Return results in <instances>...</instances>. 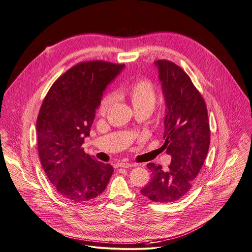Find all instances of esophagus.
Masks as SVG:
<instances>
[{
  "instance_id": "34e87169",
  "label": "esophagus",
  "mask_w": 252,
  "mask_h": 252,
  "mask_svg": "<svg viewBox=\"0 0 252 252\" xmlns=\"http://www.w3.org/2000/svg\"><path fill=\"white\" fill-rule=\"evenodd\" d=\"M118 168H131L134 165L131 164V162H127V161H122V162H118L116 165Z\"/></svg>"
}]
</instances>
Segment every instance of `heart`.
<instances>
[{"label":"heart","mask_w":252,"mask_h":252,"mask_svg":"<svg viewBox=\"0 0 252 252\" xmlns=\"http://www.w3.org/2000/svg\"><path fill=\"white\" fill-rule=\"evenodd\" d=\"M118 96L128 98L131 101V105L134 111L143 110L151 113L157 102V93L155 86L151 81L145 79L136 80L123 87L118 93ZM115 97L112 94H107L103 96L99 103L98 113L100 115H105L112 106Z\"/></svg>","instance_id":"b5f03b06"}]
</instances>
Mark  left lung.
<instances>
[{"label": "left lung", "mask_w": 252, "mask_h": 252, "mask_svg": "<svg viewBox=\"0 0 252 252\" xmlns=\"http://www.w3.org/2000/svg\"><path fill=\"white\" fill-rule=\"evenodd\" d=\"M166 102L162 147L171 156L167 170L147 164L151 182L141 194L155 202L169 203L187 194L210 147L211 132L205 102L187 74L173 62H155Z\"/></svg>", "instance_id": "obj_1"}]
</instances>
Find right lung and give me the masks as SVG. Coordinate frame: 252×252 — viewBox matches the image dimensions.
Returning <instances> with one entry per match:
<instances>
[{"label": "right lung", "instance_id": "obj_1", "mask_svg": "<svg viewBox=\"0 0 252 252\" xmlns=\"http://www.w3.org/2000/svg\"><path fill=\"white\" fill-rule=\"evenodd\" d=\"M125 65L103 61L80 63L50 88L36 121L40 162L54 189L68 201H91L106 189L114 172L84 153L95 111L107 86Z\"/></svg>", "mask_w": 252, "mask_h": 252}]
</instances>
